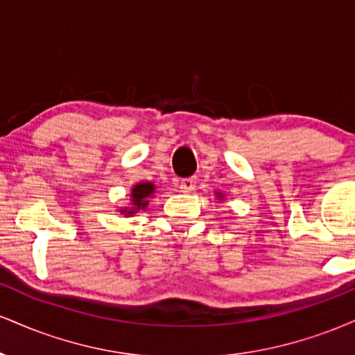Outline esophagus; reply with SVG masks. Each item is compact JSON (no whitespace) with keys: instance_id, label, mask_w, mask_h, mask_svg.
Segmentation results:
<instances>
[{"instance_id":"34e87169","label":"esophagus","mask_w":355,"mask_h":355,"mask_svg":"<svg viewBox=\"0 0 355 355\" xmlns=\"http://www.w3.org/2000/svg\"><path fill=\"white\" fill-rule=\"evenodd\" d=\"M195 187H197V178L195 177H189V178H183L180 182V190L183 193H191V191L195 190Z\"/></svg>"}]
</instances>
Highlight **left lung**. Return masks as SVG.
I'll return each instance as SVG.
<instances>
[{"instance_id": "8db88e82", "label": "left lung", "mask_w": 355, "mask_h": 355, "mask_svg": "<svg viewBox=\"0 0 355 355\" xmlns=\"http://www.w3.org/2000/svg\"><path fill=\"white\" fill-rule=\"evenodd\" d=\"M217 197H218V198H223V197H222V193H220V191H217Z\"/></svg>"}]
</instances>
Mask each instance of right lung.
<instances>
[{"instance_id":"obj_1","label":"right lung","mask_w":355,"mask_h":355,"mask_svg":"<svg viewBox=\"0 0 355 355\" xmlns=\"http://www.w3.org/2000/svg\"><path fill=\"white\" fill-rule=\"evenodd\" d=\"M155 191V185L152 182H141L137 183L132 189V207L130 209H120L121 214H125L126 217L137 214L138 210H144L148 205V198L152 197Z\"/></svg>"}]
</instances>
